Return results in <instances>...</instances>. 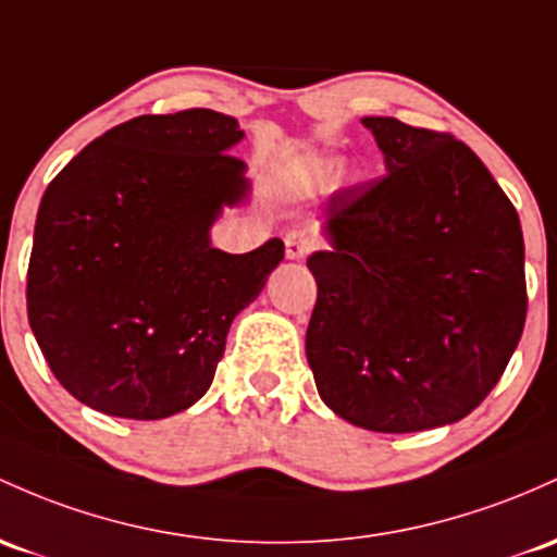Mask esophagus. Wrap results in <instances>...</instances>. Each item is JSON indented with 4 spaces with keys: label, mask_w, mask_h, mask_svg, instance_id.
<instances>
[{
    "label": "esophagus",
    "mask_w": 557,
    "mask_h": 557,
    "mask_svg": "<svg viewBox=\"0 0 557 557\" xmlns=\"http://www.w3.org/2000/svg\"><path fill=\"white\" fill-rule=\"evenodd\" d=\"M314 248L317 240L307 235V232H293V235L285 237V253H288V259H307Z\"/></svg>",
    "instance_id": "esophagus-1"
}]
</instances>
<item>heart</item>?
Returning a JSON list of instances; mask_svg holds the SVG:
<instances>
[{"label":"heart","instance_id":"b5f03b06","mask_svg":"<svg viewBox=\"0 0 557 557\" xmlns=\"http://www.w3.org/2000/svg\"><path fill=\"white\" fill-rule=\"evenodd\" d=\"M335 174H338V166H335L333 161L317 163V166L311 169V182H314V185H327Z\"/></svg>","mask_w":557,"mask_h":557}]
</instances>
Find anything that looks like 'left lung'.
Wrapping results in <instances>:
<instances>
[{
  "label": "left lung",
  "instance_id": "8db88e82",
  "mask_svg": "<svg viewBox=\"0 0 557 557\" xmlns=\"http://www.w3.org/2000/svg\"><path fill=\"white\" fill-rule=\"evenodd\" d=\"M386 174L322 206L333 248L307 267V359L348 423L412 433L457 423L497 386L527 322L516 206L449 132L362 119Z\"/></svg>",
  "mask_w": 557,
  "mask_h": 557
}]
</instances>
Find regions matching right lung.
<instances>
[{"mask_svg": "<svg viewBox=\"0 0 557 557\" xmlns=\"http://www.w3.org/2000/svg\"><path fill=\"white\" fill-rule=\"evenodd\" d=\"M243 132L189 108L137 115L97 137L41 198L28 322L60 386L113 418L161 420L206 394L227 330L285 243L211 248L222 206L243 200Z\"/></svg>", "mask_w": 557, "mask_h": 557, "instance_id": "1", "label": "right lung"}]
</instances>
